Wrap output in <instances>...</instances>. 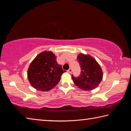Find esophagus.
Returning <instances> with one entry per match:
<instances>
[{
  "label": "esophagus",
  "mask_w": 131,
  "mask_h": 131,
  "mask_svg": "<svg viewBox=\"0 0 131 131\" xmlns=\"http://www.w3.org/2000/svg\"><path fill=\"white\" fill-rule=\"evenodd\" d=\"M68 72L69 73H72V69L70 68L68 70Z\"/></svg>",
  "instance_id": "obj_1"
}]
</instances>
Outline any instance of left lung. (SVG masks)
Instances as JSON below:
<instances>
[{
  "label": "left lung",
  "mask_w": 131,
  "mask_h": 131,
  "mask_svg": "<svg viewBox=\"0 0 131 131\" xmlns=\"http://www.w3.org/2000/svg\"><path fill=\"white\" fill-rule=\"evenodd\" d=\"M77 60L81 67V74L72 80L74 83L81 90L91 91L97 87L103 79V71L101 66L94 57L89 54L80 53Z\"/></svg>",
  "instance_id": "obj_1"
}]
</instances>
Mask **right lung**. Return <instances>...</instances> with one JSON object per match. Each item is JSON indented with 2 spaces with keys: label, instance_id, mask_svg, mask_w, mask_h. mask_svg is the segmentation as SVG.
Instances as JSON below:
<instances>
[{
  "label": "right lung",
  "instance_id": "obj_1",
  "mask_svg": "<svg viewBox=\"0 0 131 131\" xmlns=\"http://www.w3.org/2000/svg\"><path fill=\"white\" fill-rule=\"evenodd\" d=\"M57 56L51 51L40 53L30 63L27 76L30 85L41 91H47L56 86L65 70L58 64Z\"/></svg>",
  "mask_w": 131,
  "mask_h": 131
}]
</instances>
